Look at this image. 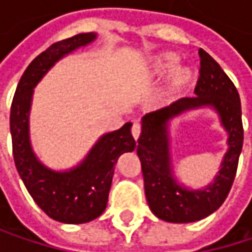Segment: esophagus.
Returning <instances> with one entry per match:
<instances>
[{
  "instance_id": "34e87169",
  "label": "esophagus",
  "mask_w": 252,
  "mask_h": 252,
  "mask_svg": "<svg viewBox=\"0 0 252 252\" xmlns=\"http://www.w3.org/2000/svg\"><path fill=\"white\" fill-rule=\"evenodd\" d=\"M140 132H141V124L135 121V123L132 124V128H131V134H132V137H134L135 140H138Z\"/></svg>"
}]
</instances>
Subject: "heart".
<instances>
[{
	"label": "heart",
	"mask_w": 252,
	"mask_h": 252,
	"mask_svg": "<svg viewBox=\"0 0 252 252\" xmlns=\"http://www.w3.org/2000/svg\"><path fill=\"white\" fill-rule=\"evenodd\" d=\"M178 55L172 52H162L152 57L147 63V73L153 78H163L168 74V86L172 92H181L187 89L194 78V73L189 67L179 65Z\"/></svg>",
	"instance_id": "heart-1"
}]
</instances>
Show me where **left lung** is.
<instances>
[{
  "label": "left lung",
  "instance_id": "1",
  "mask_svg": "<svg viewBox=\"0 0 252 252\" xmlns=\"http://www.w3.org/2000/svg\"><path fill=\"white\" fill-rule=\"evenodd\" d=\"M195 97H182L172 105L150 112L141 120L137 155L141 162L144 192L153 215L171 223L197 222L216 212L233 184L244 143L241 100L235 84L220 65L203 49ZM212 107L228 132V152L214 181L192 190L176 179L170 155V123L188 110Z\"/></svg>",
  "mask_w": 252,
  "mask_h": 252
}]
</instances>
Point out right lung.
<instances>
[{"label": "right lung", "instance_id": "add662e5", "mask_svg": "<svg viewBox=\"0 0 252 252\" xmlns=\"http://www.w3.org/2000/svg\"><path fill=\"white\" fill-rule=\"evenodd\" d=\"M96 37L92 32L80 33L37 55L20 78L11 103L10 131L17 172L34 203L61 223H86L105 212L118 158L135 149L132 124L126 123L117 131L100 135L86 158L67 171L48 168L33 152L29 118L34 87L61 58L90 45Z\"/></svg>", "mask_w": 252, "mask_h": 252}]
</instances>
